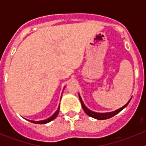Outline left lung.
I'll use <instances>...</instances> for the list:
<instances>
[{"mask_svg": "<svg viewBox=\"0 0 146 146\" xmlns=\"http://www.w3.org/2000/svg\"><path fill=\"white\" fill-rule=\"evenodd\" d=\"M79 99H80V102H81V104H82V109H83V110L85 111V113H86L88 115L92 117V118H96V119H97V120H105V119H108V118H112L113 116H114V115H115L116 114H118L119 112H121L122 110L124 109V108H126L127 105H128V104L129 103V102H130V100L131 99V98L129 99V100L128 102L126 103L125 105H123L122 108H119V109L116 110H115V111L109 112V113H96V112L92 111V110H91L90 109H88V108L86 106V104H84V102H83V101H82V98H81L80 94H79Z\"/></svg>", "mask_w": 146, "mask_h": 146, "instance_id": "obj_1", "label": "left lung"}]
</instances>
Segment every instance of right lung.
<instances>
[{"label": "right lung", "mask_w": 146, "mask_h": 146, "mask_svg": "<svg viewBox=\"0 0 146 146\" xmlns=\"http://www.w3.org/2000/svg\"><path fill=\"white\" fill-rule=\"evenodd\" d=\"M66 87V86H65ZM64 87V88H65ZM59 108H60V104H59V106H58V110H56V111L54 113V114L52 115H51V116L50 117V118H47V119H45V120H42V121H31V120H28V119H26L27 121H30V122H31V123H37V124H45V123H49V122H50V121H52V120L55 119L56 117H57L58 114L59 113Z\"/></svg>", "instance_id": "add662e5"}]
</instances>
